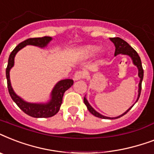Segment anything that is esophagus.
<instances>
[{"mask_svg": "<svg viewBox=\"0 0 154 154\" xmlns=\"http://www.w3.org/2000/svg\"><path fill=\"white\" fill-rule=\"evenodd\" d=\"M85 77V73L82 71H77V72L74 73V76H73V80L74 81H78V80L82 79L83 77Z\"/></svg>", "mask_w": 154, "mask_h": 154, "instance_id": "1", "label": "esophagus"}]
</instances>
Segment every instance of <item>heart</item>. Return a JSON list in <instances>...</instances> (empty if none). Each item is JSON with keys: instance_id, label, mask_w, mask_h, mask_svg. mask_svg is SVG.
Instances as JSON below:
<instances>
[{"instance_id": "b5f03b06", "label": "heart", "mask_w": 154, "mask_h": 154, "mask_svg": "<svg viewBox=\"0 0 154 154\" xmlns=\"http://www.w3.org/2000/svg\"><path fill=\"white\" fill-rule=\"evenodd\" d=\"M99 48L95 45H89V46L85 47L83 49V54L86 57H90V56L94 55L95 53H97Z\"/></svg>"}]
</instances>
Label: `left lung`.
<instances>
[{"mask_svg":"<svg viewBox=\"0 0 154 154\" xmlns=\"http://www.w3.org/2000/svg\"><path fill=\"white\" fill-rule=\"evenodd\" d=\"M109 40L111 42L114 44L115 46V53L114 56L119 55V54H122V55H126L129 56V57L131 58L132 61H133V64H134L135 66H137V69H138V77L140 78V82H139L138 84V95H137V101H138L139 97H140V94H141V82H142V80H143V76H144V71L143 69H142V65H141V58L139 57L138 53H137L135 50H134L133 48H132L130 45H129L126 42H125L124 40H122V38L120 37H113V38H109ZM135 102V103H136ZM84 103L85 105L87 106V109L89 110V112H91L92 114L94 115L95 117H99V118H102V119H117V118H119V117L124 116L125 113L129 112V110L131 109V108L135 105L134 103V105H132L131 107H129L128 109L125 111V112H123L122 114H121L120 116H117V117H105L104 115L99 113L97 111L94 109V108L92 107L90 104L89 103L88 100L86 99L85 96L84 97Z\"/></svg>","mask_w":154,"mask_h":154,"instance_id":"obj_1","label":"left lung"}]
</instances>
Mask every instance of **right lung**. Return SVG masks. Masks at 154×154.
<instances>
[{"label": "right lung", "mask_w": 154, "mask_h": 154, "mask_svg": "<svg viewBox=\"0 0 154 154\" xmlns=\"http://www.w3.org/2000/svg\"><path fill=\"white\" fill-rule=\"evenodd\" d=\"M52 40L53 38L51 37L29 38L18 45L12 51L8 57V65L6 68V78H7L8 93L10 94L13 101L17 105L18 107L30 117L43 118V117H53L57 114L58 111L60 110V107L62 103L63 95L65 94V92L73 85V81L72 79H65L59 81L52 89L50 99L45 103L28 102L18 96L13 90L12 85H11L9 72H10L11 69L14 65V58H15L16 54L26 45H34V46L40 47L42 49L45 48Z\"/></svg>", "instance_id": "1"}]
</instances>
